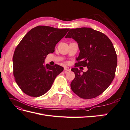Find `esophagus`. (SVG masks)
<instances>
[{
  "instance_id": "obj_1",
  "label": "esophagus",
  "mask_w": 130,
  "mask_h": 130,
  "mask_svg": "<svg viewBox=\"0 0 130 130\" xmlns=\"http://www.w3.org/2000/svg\"><path fill=\"white\" fill-rule=\"evenodd\" d=\"M64 70L65 71V72H67V71H71V68L69 67H67V66H64Z\"/></svg>"
}]
</instances>
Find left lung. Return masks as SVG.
I'll return each mask as SVG.
<instances>
[{
	"instance_id": "8db88e82",
	"label": "left lung",
	"mask_w": 130,
	"mask_h": 130,
	"mask_svg": "<svg viewBox=\"0 0 130 130\" xmlns=\"http://www.w3.org/2000/svg\"><path fill=\"white\" fill-rule=\"evenodd\" d=\"M65 38L76 41L80 51L76 67L71 69L75 74L72 90L82 99L99 96L115 77L117 58L112 42L105 34L91 28L71 29ZM77 66H86L88 70L80 74Z\"/></svg>"
}]
</instances>
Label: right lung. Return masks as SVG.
Here are the masks:
<instances>
[{
	"instance_id": "obj_1",
	"label": "right lung",
	"mask_w": 130,
	"mask_h": 130,
	"mask_svg": "<svg viewBox=\"0 0 130 130\" xmlns=\"http://www.w3.org/2000/svg\"><path fill=\"white\" fill-rule=\"evenodd\" d=\"M70 29L37 26L29 31L20 42L13 57V74L21 90L31 97L44 94L56 77L64 70L59 65L44 64L49 53Z\"/></svg>"
}]
</instances>
